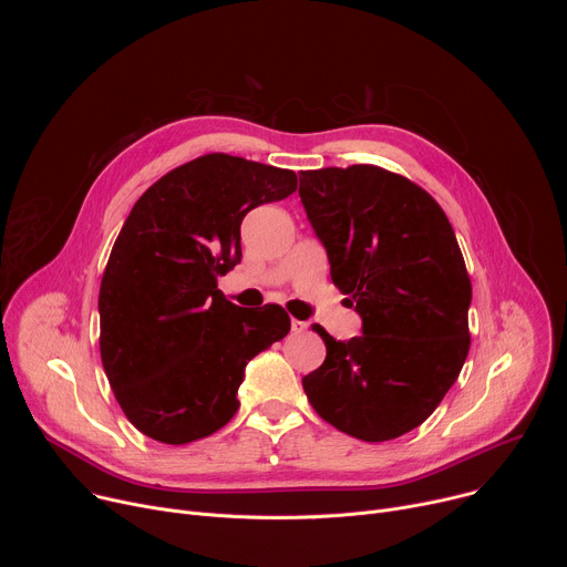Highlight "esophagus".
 Returning a JSON list of instances; mask_svg holds the SVG:
<instances>
[{
    "instance_id": "obj_1",
    "label": "esophagus",
    "mask_w": 567,
    "mask_h": 567,
    "mask_svg": "<svg viewBox=\"0 0 567 567\" xmlns=\"http://www.w3.org/2000/svg\"><path fill=\"white\" fill-rule=\"evenodd\" d=\"M307 330V322L305 320H298V318H291V332H296V334H300V332H305Z\"/></svg>"
}]
</instances>
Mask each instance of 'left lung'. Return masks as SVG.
<instances>
[{"instance_id":"1","label":"left lung","mask_w":567,"mask_h":567,"mask_svg":"<svg viewBox=\"0 0 567 567\" xmlns=\"http://www.w3.org/2000/svg\"><path fill=\"white\" fill-rule=\"evenodd\" d=\"M298 195L363 320L350 341L313 328L328 357L302 377L305 394L334 429L394 440L440 406L468 354L471 280L453 226L424 188L377 166L305 171Z\"/></svg>"}]
</instances>
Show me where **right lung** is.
<instances>
[{
    "instance_id": "add662e5",
    "label": "right lung",
    "mask_w": 567,
    "mask_h": 567,
    "mask_svg": "<svg viewBox=\"0 0 567 567\" xmlns=\"http://www.w3.org/2000/svg\"><path fill=\"white\" fill-rule=\"evenodd\" d=\"M298 188L293 171L221 152L152 184L110 254L101 359L125 417L147 437L188 444L237 413L247 363L289 334L280 305L247 311L217 289L241 260L239 224Z\"/></svg>"
}]
</instances>
